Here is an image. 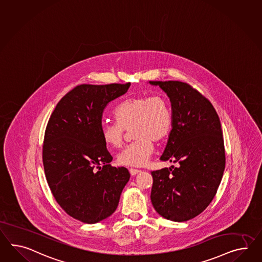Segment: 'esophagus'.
Segmentation results:
<instances>
[{
  "mask_svg": "<svg viewBox=\"0 0 262 262\" xmlns=\"http://www.w3.org/2000/svg\"><path fill=\"white\" fill-rule=\"evenodd\" d=\"M129 172H130V174L131 176H136L137 174H139V173H141V170H139V169H134V168H130L129 169Z\"/></svg>",
  "mask_w": 262,
  "mask_h": 262,
  "instance_id": "esophagus-1",
  "label": "esophagus"
}]
</instances>
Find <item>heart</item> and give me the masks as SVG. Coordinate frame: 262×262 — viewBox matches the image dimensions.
Segmentation results:
<instances>
[{
    "label": "heart",
    "instance_id": "obj_1",
    "mask_svg": "<svg viewBox=\"0 0 262 262\" xmlns=\"http://www.w3.org/2000/svg\"><path fill=\"white\" fill-rule=\"evenodd\" d=\"M114 116L117 122H101V139L107 147H121L124 130L134 127L131 134L135 141L117 157L118 163L124 166L146 164L154 152L153 141H164L173 126L171 106L161 95L128 98L116 107Z\"/></svg>",
    "mask_w": 262,
    "mask_h": 262
}]
</instances>
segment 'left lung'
<instances>
[{"instance_id":"8db88e82","label":"left lung","mask_w":262,"mask_h":262,"mask_svg":"<svg viewBox=\"0 0 262 262\" xmlns=\"http://www.w3.org/2000/svg\"><path fill=\"white\" fill-rule=\"evenodd\" d=\"M149 83L166 93L173 114L161 161L178 164L151 173V202L164 219L186 222L206 209L222 181L225 168L222 124L212 103L187 83Z\"/></svg>"}]
</instances>
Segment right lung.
<instances>
[{
    "instance_id": "1",
    "label": "right lung",
    "mask_w": 262,
    "mask_h": 262,
    "mask_svg": "<svg viewBox=\"0 0 262 262\" xmlns=\"http://www.w3.org/2000/svg\"><path fill=\"white\" fill-rule=\"evenodd\" d=\"M131 83L81 84L57 104L47 123L42 163L55 200L68 215L94 224L112 215L130 174L112 167L101 136L108 103L127 92Z\"/></svg>"
}]
</instances>
